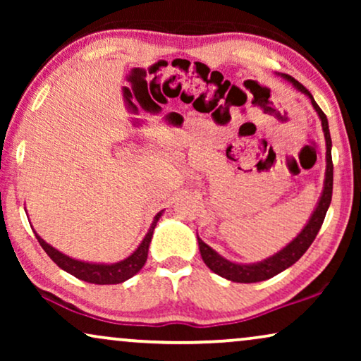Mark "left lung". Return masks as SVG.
Masks as SVG:
<instances>
[{
  "instance_id": "1",
  "label": "left lung",
  "mask_w": 361,
  "mask_h": 361,
  "mask_svg": "<svg viewBox=\"0 0 361 361\" xmlns=\"http://www.w3.org/2000/svg\"><path fill=\"white\" fill-rule=\"evenodd\" d=\"M293 83L295 90L304 93L305 97L309 98L310 103H312L315 113H317L320 123H322V131L325 137V179H324V189L322 194H320L317 205L312 214H310L307 224L304 225V228L299 231L298 236L289 241L288 245L284 246L283 250H279L278 253L273 256H268V258L256 261V263H236V261L226 259L225 256H221L219 251H215L212 246L205 243L204 240L200 238L199 233H197V241H199V250L202 255V259L204 263L209 266L210 271H214L215 274L221 276V278L233 281V283H259V281H266L269 278H274L276 274L283 273L284 269H288L293 266L295 261H298L300 256H302L312 241L317 236L320 226L324 224L325 214H327L330 200H332V189H334V164H332V140H330V131H329V121L325 113L320 110V106L315 103L314 97L310 95V92L304 85L293 78L290 75H286V73H278Z\"/></svg>"
}]
</instances>
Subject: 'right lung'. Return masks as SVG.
Here are the masks:
<instances>
[{"label": "right lung", "instance_id": "1", "mask_svg": "<svg viewBox=\"0 0 361 361\" xmlns=\"http://www.w3.org/2000/svg\"><path fill=\"white\" fill-rule=\"evenodd\" d=\"M162 214H164V210L157 212L149 230H147V233L145 235L141 243L137 245V248L133 251L128 258L118 261V263H92V261L75 259L72 258V256L59 251L57 248H54L52 245H49L46 240H42L41 236L36 233V231H34V233H36L39 245H41L42 250L49 255V258H51L59 268L66 271V273L92 284H120L133 278L136 273H140L142 266H145L152 233H154V228Z\"/></svg>", "mask_w": 361, "mask_h": 361}]
</instances>
